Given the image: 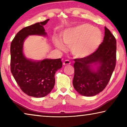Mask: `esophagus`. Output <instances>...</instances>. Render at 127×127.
Listing matches in <instances>:
<instances>
[{"label": "esophagus", "instance_id": "1", "mask_svg": "<svg viewBox=\"0 0 127 127\" xmlns=\"http://www.w3.org/2000/svg\"><path fill=\"white\" fill-rule=\"evenodd\" d=\"M70 64V62L69 61V60H65V61H64L63 62V63L64 65H69V64Z\"/></svg>", "mask_w": 127, "mask_h": 127}]
</instances>
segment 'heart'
Listing matches in <instances>:
<instances>
[{
    "instance_id": "heart-1",
    "label": "heart",
    "mask_w": 127,
    "mask_h": 127,
    "mask_svg": "<svg viewBox=\"0 0 127 127\" xmlns=\"http://www.w3.org/2000/svg\"><path fill=\"white\" fill-rule=\"evenodd\" d=\"M64 44L71 46L72 54L76 58H85L92 54L98 49L102 40V34L98 28L87 23L78 24L65 30L62 34ZM55 46L62 50L65 47L57 39Z\"/></svg>"
}]
</instances>
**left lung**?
Segmentation results:
<instances>
[{
  "label": "left lung",
  "mask_w": 127,
  "mask_h": 127,
  "mask_svg": "<svg viewBox=\"0 0 127 127\" xmlns=\"http://www.w3.org/2000/svg\"><path fill=\"white\" fill-rule=\"evenodd\" d=\"M116 52L115 38L105 27L104 40L97 50L89 57L74 59L73 85L79 94L93 96L104 90L115 67ZM94 65L98 66L96 70Z\"/></svg>",
  "instance_id": "left-lung-1"
}]
</instances>
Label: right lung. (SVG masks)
Segmentation results:
<instances>
[{"instance_id": "obj_1", "label": "right lung", "mask_w": 127, "mask_h": 127, "mask_svg": "<svg viewBox=\"0 0 127 127\" xmlns=\"http://www.w3.org/2000/svg\"><path fill=\"white\" fill-rule=\"evenodd\" d=\"M49 19L23 28L15 36L10 45V70L17 84L27 95L43 97L55 85V73L62 68L61 59H28L23 54V42L28 36L46 35L44 26Z\"/></svg>"}]
</instances>
